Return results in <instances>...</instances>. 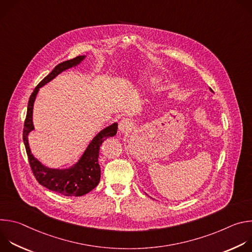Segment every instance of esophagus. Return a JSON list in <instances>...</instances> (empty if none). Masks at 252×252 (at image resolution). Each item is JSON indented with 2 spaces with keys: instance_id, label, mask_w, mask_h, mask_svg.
<instances>
[{
  "instance_id": "obj_1",
  "label": "esophagus",
  "mask_w": 252,
  "mask_h": 252,
  "mask_svg": "<svg viewBox=\"0 0 252 252\" xmlns=\"http://www.w3.org/2000/svg\"><path fill=\"white\" fill-rule=\"evenodd\" d=\"M132 127V123L128 119H122L119 123V130L122 132H126Z\"/></svg>"
}]
</instances>
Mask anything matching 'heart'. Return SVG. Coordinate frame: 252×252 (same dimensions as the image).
Here are the masks:
<instances>
[{
	"label": "heart",
	"instance_id": "obj_1",
	"mask_svg": "<svg viewBox=\"0 0 252 252\" xmlns=\"http://www.w3.org/2000/svg\"><path fill=\"white\" fill-rule=\"evenodd\" d=\"M145 81H146V83H148V84H154V83H156V82L158 81V77L156 76V75H151V76H148Z\"/></svg>",
	"mask_w": 252,
	"mask_h": 252
}]
</instances>
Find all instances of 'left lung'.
<instances>
[{
    "label": "left lung",
    "instance_id": "left-lung-1",
    "mask_svg": "<svg viewBox=\"0 0 252 252\" xmlns=\"http://www.w3.org/2000/svg\"><path fill=\"white\" fill-rule=\"evenodd\" d=\"M209 91H210V92H212V90H211V89H209Z\"/></svg>",
    "mask_w": 252,
    "mask_h": 252
}]
</instances>
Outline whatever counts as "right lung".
Instances as JSON below:
<instances>
[{
  "instance_id": "right-lung-1",
  "label": "right lung",
  "mask_w": 252,
  "mask_h": 252,
  "mask_svg": "<svg viewBox=\"0 0 252 252\" xmlns=\"http://www.w3.org/2000/svg\"><path fill=\"white\" fill-rule=\"evenodd\" d=\"M86 58L87 56H79L73 60L59 63L35 87L29 99L27 117L24 125L23 139L29 158V162L35 178L43 187L65 196H82L93 190L98 185L100 179V167L98 164L99 148L107 137L116 135L118 131V123L107 126L98 131L90 141L78 161L65 168L49 167L42 163L37 158H34L30 149L29 134L34 130L32 124V109L40 89L62 74L63 71L79 65Z\"/></svg>"
}]
</instances>
